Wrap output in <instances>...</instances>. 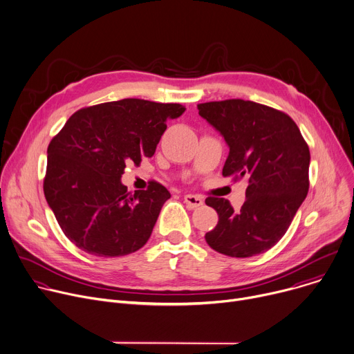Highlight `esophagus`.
<instances>
[{"label": "esophagus", "instance_id": "obj_1", "mask_svg": "<svg viewBox=\"0 0 354 354\" xmlns=\"http://www.w3.org/2000/svg\"><path fill=\"white\" fill-rule=\"evenodd\" d=\"M183 200L189 209H197L200 206H203V203H205L203 198H201L200 196H196V194H186L183 197Z\"/></svg>", "mask_w": 354, "mask_h": 354}]
</instances>
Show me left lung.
<instances>
[{"instance_id": "left-lung-1", "label": "left lung", "mask_w": 354, "mask_h": 354, "mask_svg": "<svg viewBox=\"0 0 354 354\" xmlns=\"http://www.w3.org/2000/svg\"><path fill=\"white\" fill-rule=\"evenodd\" d=\"M197 109L230 148L223 175L248 182L239 212L225 198H206L218 214L206 242L231 258L263 254L286 234L307 197L310 148L294 120L273 108L228 99Z\"/></svg>"}]
</instances>
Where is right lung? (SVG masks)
<instances>
[{
    "label": "right lung",
    "mask_w": 354,
    "mask_h": 354,
    "mask_svg": "<svg viewBox=\"0 0 354 354\" xmlns=\"http://www.w3.org/2000/svg\"><path fill=\"white\" fill-rule=\"evenodd\" d=\"M179 104L122 99L75 112L47 148L43 183L66 236L95 257H124L148 241L171 193L158 182L127 192V162L153 157Z\"/></svg>",
    "instance_id": "1"
}]
</instances>
